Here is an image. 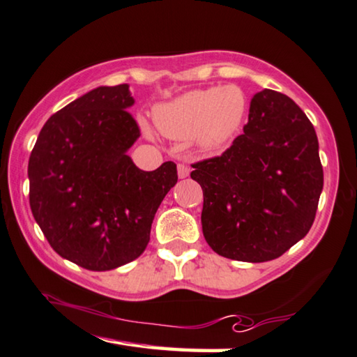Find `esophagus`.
Instances as JSON below:
<instances>
[{"label": "esophagus", "mask_w": 357, "mask_h": 357, "mask_svg": "<svg viewBox=\"0 0 357 357\" xmlns=\"http://www.w3.org/2000/svg\"><path fill=\"white\" fill-rule=\"evenodd\" d=\"M189 173H190V168L189 167H187L185 164H178V176L181 179H184V178L189 176Z\"/></svg>", "instance_id": "obj_1"}]
</instances>
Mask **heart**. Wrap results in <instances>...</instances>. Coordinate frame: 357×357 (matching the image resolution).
Here are the masks:
<instances>
[{"label": "heart", "instance_id": "1", "mask_svg": "<svg viewBox=\"0 0 357 357\" xmlns=\"http://www.w3.org/2000/svg\"><path fill=\"white\" fill-rule=\"evenodd\" d=\"M248 109L243 90L229 84L218 89L190 90L154 107L159 131L174 140L195 137L204 150L229 140L241 128Z\"/></svg>", "mask_w": 357, "mask_h": 357}]
</instances>
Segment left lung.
<instances>
[{"mask_svg": "<svg viewBox=\"0 0 357 357\" xmlns=\"http://www.w3.org/2000/svg\"><path fill=\"white\" fill-rule=\"evenodd\" d=\"M201 225L217 255L242 262L282 256L307 234L323 190L315 129L287 95L252 96L248 123L222 156L192 165Z\"/></svg>", "mask_w": 357, "mask_h": 357, "instance_id": "obj_1", "label": "left lung"}]
</instances>
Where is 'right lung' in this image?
Segmentation results:
<instances>
[{
    "instance_id": "1",
    "label": "right lung",
    "mask_w": 357,
    "mask_h": 357,
    "mask_svg": "<svg viewBox=\"0 0 357 357\" xmlns=\"http://www.w3.org/2000/svg\"><path fill=\"white\" fill-rule=\"evenodd\" d=\"M128 84L96 87L45 123L29 156V204L57 255L92 271L121 267L150 242L154 215L178 183L176 164L135 167L140 129Z\"/></svg>"
}]
</instances>
